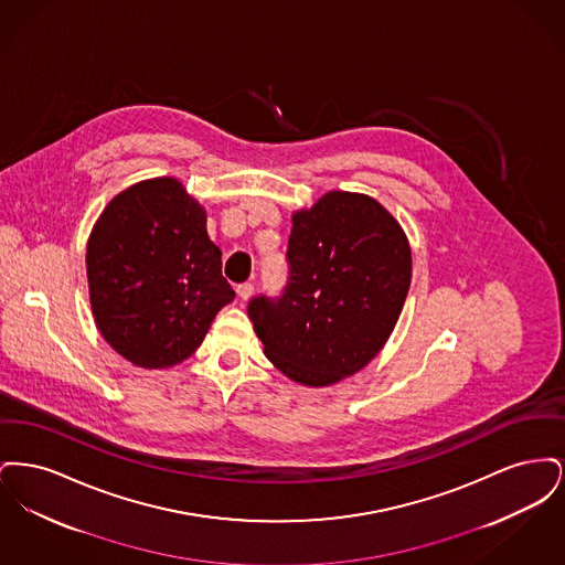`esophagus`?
Here are the masks:
<instances>
[{"mask_svg":"<svg viewBox=\"0 0 565 565\" xmlns=\"http://www.w3.org/2000/svg\"><path fill=\"white\" fill-rule=\"evenodd\" d=\"M237 295H239V298H242V300H247L249 296L254 295V286H252L249 281H245V284H239V286H237Z\"/></svg>","mask_w":565,"mask_h":565,"instance_id":"obj_1","label":"esophagus"}]
</instances>
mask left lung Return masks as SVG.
<instances>
[{
	"mask_svg": "<svg viewBox=\"0 0 565 565\" xmlns=\"http://www.w3.org/2000/svg\"><path fill=\"white\" fill-rule=\"evenodd\" d=\"M288 284L247 316L270 362L322 387L364 369L390 339L411 286V247L375 199L328 192L292 215Z\"/></svg>",
	"mask_w": 565,
	"mask_h": 565,
	"instance_id": "obj_1",
	"label": "left lung"
}]
</instances>
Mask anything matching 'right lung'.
Listing matches in <instances>:
<instances>
[{
    "label": "right lung",
    "instance_id": "1",
    "mask_svg": "<svg viewBox=\"0 0 565 565\" xmlns=\"http://www.w3.org/2000/svg\"><path fill=\"white\" fill-rule=\"evenodd\" d=\"M205 220L178 180L157 178L114 196L88 237L95 323L135 366L167 369L190 358L235 298Z\"/></svg>",
    "mask_w": 565,
    "mask_h": 565
}]
</instances>
